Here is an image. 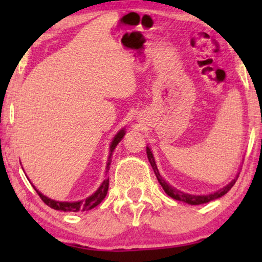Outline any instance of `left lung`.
I'll return each instance as SVG.
<instances>
[{"instance_id": "obj_1", "label": "left lung", "mask_w": 262, "mask_h": 262, "mask_svg": "<svg viewBox=\"0 0 262 262\" xmlns=\"http://www.w3.org/2000/svg\"><path fill=\"white\" fill-rule=\"evenodd\" d=\"M146 155H148L149 162H150V164H151V167H152V169H154V173H155L157 180H159L160 185L162 186V188L164 189V192H166L169 196H171V198H173V199L179 200V202H184L186 204H189V205H200V204H205V203L211 202V200L221 198V196H223L225 193H228L229 191H230L231 187L235 185V182H236V180H237V178H238V175H236V178L234 179V180H232L231 182H229V184L225 186V187L218 189L217 192L211 193V194H206V195L188 194V193H184V192H181V191H178L177 188H174L173 186H170L166 180H164L162 177H161L160 171H159V169H157L155 159H154V155H152L151 150H150L149 146H146Z\"/></svg>"}]
</instances>
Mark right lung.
I'll list each match as a JSON object with an SVG mask.
<instances>
[{"mask_svg": "<svg viewBox=\"0 0 262 262\" xmlns=\"http://www.w3.org/2000/svg\"><path fill=\"white\" fill-rule=\"evenodd\" d=\"M125 135V130H120L118 134L116 135V137L113 138L112 143H111V146H110V150H111V154H110V159L111 156H112V152L113 150L116 149V146L118 145V143H119L121 139H123ZM110 163L111 161L108 160V163H107V170L108 171L110 169ZM108 185H110V178L106 177L105 180L102 181V184L100 185V187L96 189L95 193H93L91 196H88L87 199H83V200H80V202H73V203H69V202H57V200H52L48 198V196L41 194L40 192L38 191L37 188L34 187L35 191L40 196L42 202H44L46 205L51 207V209H55V210H58V211H64V212H77V211H88V210H92L94 209L95 206H98L100 203L102 202L103 199H105V196L107 194V191H108Z\"/></svg>", "mask_w": 262, "mask_h": 262, "instance_id": "right-lung-1", "label": "right lung"}]
</instances>
